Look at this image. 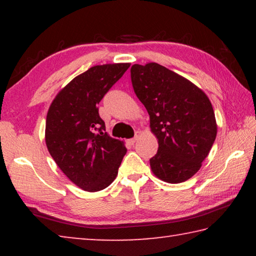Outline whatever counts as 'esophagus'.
<instances>
[{
  "instance_id": "esophagus-1",
  "label": "esophagus",
  "mask_w": 256,
  "mask_h": 256,
  "mask_svg": "<svg viewBox=\"0 0 256 256\" xmlns=\"http://www.w3.org/2000/svg\"><path fill=\"white\" fill-rule=\"evenodd\" d=\"M140 134H141L140 132L136 131V136H134V138H130V140H128V144H136V140L138 138V136H140Z\"/></svg>"
}]
</instances>
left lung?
Here are the masks:
<instances>
[{"label": "left lung", "mask_w": 256, "mask_h": 256, "mask_svg": "<svg viewBox=\"0 0 256 256\" xmlns=\"http://www.w3.org/2000/svg\"><path fill=\"white\" fill-rule=\"evenodd\" d=\"M131 81L158 138V151L150 159L152 172L167 183L188 180L201 168L216 136L209 98L192 82L158 63L134 64Z\"/></svg>", "instance_id": "1"}]
</instances>
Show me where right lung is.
Instances as JSON below:
<instances>
[{
	"instance_id": "add662e5",
	"label": "right lung",
	"mask_w": 256,
	"mask_h": 256,
	"mask_svg": "<svg viewBox=\"0 0 256 256\" xmlns=\"http://www.w3.org/2000/svg\"><path fill=\"white\" fill-rule=\"evenodd\" d=\"M128 68V63L90 68L60 90L47 112V149L68 180L88 192L110 185L126 154L123 142L105 132L97 105Z\"/></svg>"
}]
</instances>
